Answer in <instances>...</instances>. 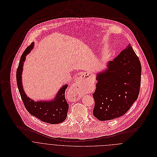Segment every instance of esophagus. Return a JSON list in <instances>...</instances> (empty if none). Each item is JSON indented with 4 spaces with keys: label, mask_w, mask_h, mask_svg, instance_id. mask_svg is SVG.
Instances as JSON below:
<instances>
[{
    "label": "esophagus",
    "mask_w": 157,
    "mask_h": 157,
    "mask_svg": "<svg viewBox=\"0 0 157 157\" xmlns=\"http://www.w3.org/2000/svg\"><path fill=\"white\" fill-rule=\"evenodd\" d=\"M83 79V78L81 77L80 78H79L78 79H77L76 80V82L72 85V87H71V90L74 92H76V93H78V91L80 90V85H81V82L82 80Z\"/></svg>",
    "instance_id": "esophagus-1"
}]
</instances>
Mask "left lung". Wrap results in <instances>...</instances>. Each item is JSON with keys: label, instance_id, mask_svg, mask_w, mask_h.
I'll list each match as a JSON object with an SVG mask.
<instances>
[{"label": "left lung", "instance_id": "left-lung-1", "mask_svg": "<svg viewBox=\"0 0 157 157\" xmlns=\"http://www.w3.org/2000/svg\"><path fill=\"white\" fill-rule=\"evenodd\" d=\"M105 70L97 74L93 114L100 121L120 117L136 100L141 85V66L129 44L107 64Z\"/></svg>", "mask_w": 157, "mask_h": 157}]
</instances>
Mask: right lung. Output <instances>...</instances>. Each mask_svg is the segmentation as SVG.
<instances>
[{
	"instance_id": "1",
	"label": "right lung",
	"mask_w": 157,
	"mask_h": 157,
	"mask_svg": "<svg viewBox=\"0 0 157 157\" xmlns=\"http://www.w3.org/2000/svg\"><path fill=\"white\" fill-rule=\"evenodd\" d=\"M33 46L34 42L28 46L23 52L16 72L17 87L23 103L25 108L30 114L41 121L50 124L60 123L67 118L69 109V105L66 100L65 94L67 85L66 84L63 86L59 90L55 98L51 101H35L27 97L23 88L22 74L23 63L26 55L30 52Z\"/></svg>"
}]
</instances>
